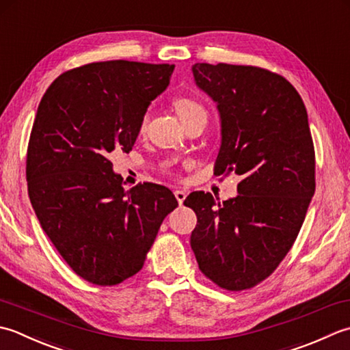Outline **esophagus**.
I'll return each instance as SVG.
<instances>
[{
	"instance_id": "esophagus-1",
	"label": "esophagus",
	"mask_w": 350,
	"mask_h": 350,
	"mask_svg": "<svg viewBox=\"0 0 350 350\" xmlns=\"http://www.w3.org/2000/svg\"><path fill=\"white\" fill-rule=\"evenodd\" d=\"M174 195H175V198H176V201H178V204H183L184 202V199H185V196H187V193H185L184 190H175L174 191Z\"/></svg>"
}]
</instances>
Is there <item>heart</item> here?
<instances>
[{"mask_svg": "<svg viewBox=\"0 0 350 350\" xmlns=\"http://www.w3.org/2000/svg\"><path fill=\"white\" fill-rule=\"evenodd\" d=\"M175 109L178 111V115H180L181 120L183 119H187L190 116H196V115H205L206 116V111L204 107L199 104L198 101H195V99L191 98H178L175 101ZM148 113L146 115L142 118V124H140V130H145L146 128V124H148Z\"/></svg>", "mask_w": 350, "mask_h": 350, "instance_id": "heart-1", "label": "heart"}]
</instances>
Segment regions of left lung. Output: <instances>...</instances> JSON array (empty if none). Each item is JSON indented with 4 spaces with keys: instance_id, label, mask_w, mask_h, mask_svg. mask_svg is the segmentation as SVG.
<instances>
[{
    "instance_id": "left-lung-1",
    "label": "left lung",
    "mask_w": 350,
    "mask_h": 350,
    "mask_svg": "<svg viewBox=\"0 0 350 350\" xmlns=\"http://www.w3.org/2000/svg\"><path fill=\"white\" fill-rule=\"evenodd\" d=\"M217 104L222 144L216 175L237 174L239 195L216 202L193 191L190 245L201 272L231 291L252 288L293 246L316 190V157L301 95L284 77L241 65L191 66Z\"/></svg>"
}]
</instances>
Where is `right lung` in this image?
I'll use <instances>...</instances> for the list:
<instances>
[{
  "mask_svg": "<svg viewBox=\"0 0 350 350\" xmlns=\"http://www.w3.org/2000/svg\"><path fill=\"white\" fill-rule=\"evenodd\" d=\"M174 68L89 63L57 77L38 107L27 149L28 195L63 260L92 284L116 285L137 273L178 205L165 185L125 190L110 161L115 149L131 151Z\"/></svg>",
  "mask_w": 350,
  "mask_h": 350,
  "instance_id": "right-lung-1",
  "label": "right lung"
}]
</instances>
